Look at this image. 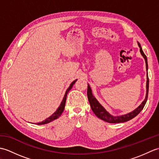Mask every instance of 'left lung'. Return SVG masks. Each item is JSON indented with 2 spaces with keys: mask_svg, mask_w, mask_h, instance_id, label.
<instances>
[{
  "mask_svg": "<svg viewBox=\"0 0 159 159\" xmlns=\"http://www.w3.org/2000/svg\"><path fill=\"white\" fill-rule=\"evenodd\" d=\"M138 45H139L140 48V52L141 54L143 57V58L146 61V69L148 71V61H147V57L145 55L144 52H143L142 48H141V45L139 43H138ZM146 89H147V93H146V99L143 100V102L141 104V105L137 108L135 110H134L132 112L128 113L126 115H124V116H113L110 115L107 111L104 109L102 106L98 102V100L94 98V96L92 95V90H91L90 87L88 85L87 87V97H88V100L90 104L91 108H92V110L93 112L95 113L96 116L100 118V119L104 121H107V122L109 123H120V122H125V121H129L130 120L133 119L135 116H137L138 114H139L141 110L143 109V107L146 104L147 100H148V89H149V79H148V76H147V84H146Z\"/></svg>",
  "mask_w": 159,
  "mask_h": 159,
  "instance_id": "1",
  "label": "left lung"
}]
</instances>
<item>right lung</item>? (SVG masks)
I'll use <instances>...</instances> for the list:
<instances>
[{
    "label": "right lung",
    "mask_w": 159,
    "mask_h": 159,
    "mask_svg": "<svg viewBox=\"0 0 159 159\" xmlns=\"http://www.w3.org/2000/svg\"><path fill=\"white\" fill-rule=\"evenodd\" d=\"M76 80H74V81H73L72 83H71V85H70V87H68V89H67V91H66V93H65V96H64V97H63V100H62L60 106L59 107V108H58V109H57V110L55 111V112L51 116H50L49 117L47 118V119L45 120L44 121H42V122L38 123L37 124L41 125V124H47V123H49V122H50V121H53V120H55L57 119V118H58L59 116H61V113H63V110H64V108H65L66 101V98H67V93H68L69 91H70L71 89H72V87L73 85H74V83H76Z\"/></svg>",
    "instance_id": "add662e5"
}]
</instances>
